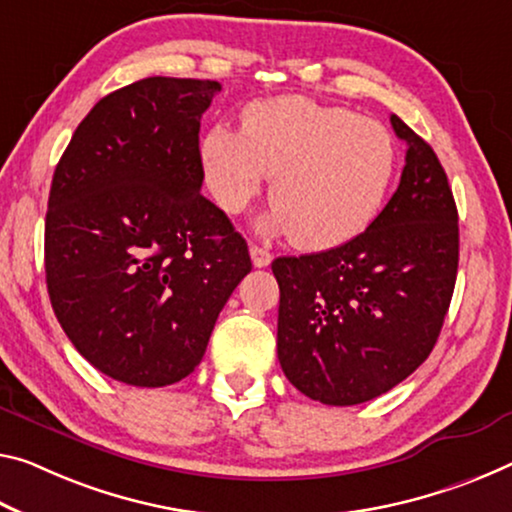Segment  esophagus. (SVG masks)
<instances>
[{
	"instance_id": "esophagus-1",
	"label": "esophagus",
	"mask_w": 512,
	"mask_h": 512,
	"mask_svg": "<svg viewBox=\"0 0 512 512\" xmlns=\"http://www.w3.org/2000/svg\"><path fill=\"white\" fill-rule=\"evenodd\" d=\"M250 257H253V266H257V269H264L273 262V255L262 246H250Z\"/></svg>"
}]
</instances>
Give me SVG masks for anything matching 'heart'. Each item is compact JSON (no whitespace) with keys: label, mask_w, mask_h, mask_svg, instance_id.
<instances>
[{"label":"heart","mask_w":512,"mask_h":512,"mask_svg":"<svg viewBox=\"0 0 512 512\" xmlns=\"http://www.w3.org/2000/svg\"><path fill=\"white\" fill-rule=\"evenodd\" d=\"M218 207L239 214L273 175L266 234L300 248L342 246L376 221L392 189L399 150L378 120L300 95L250 104L243 127L214 125L200 145Z\"/></svg>","instance_id":"heart-1"}]
</instances>
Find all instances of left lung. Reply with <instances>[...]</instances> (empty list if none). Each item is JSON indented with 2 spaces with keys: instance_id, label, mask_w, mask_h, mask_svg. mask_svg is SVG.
<instances>
[{
  "instance_id": "8db88e82",
  "label": "left lung",
  "mask_w": 512,
  "mask_h": 512,
  "mask_svg": "<svg viewBox=\"0 0 512 512\" xmlns=\"http://www.w3.org/2000/svg\"><path fill=\"white\" fill-rule=\"evenodd\" d=\"M408 145L399 189L360 237L314 255L278 257V360L298 392L358 405L415 371L440 337L458 273V209L421 136L392 116Z\"/></svg>"
}]
</instances>
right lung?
I'll return each mask as SVG.
<instances>
[{"label": "right lung", "mask_w": 512, "mask_h": 512, "mask_svg": "<svg viewBox=\"0 0 512 512\" xmlns=\"http://www.w3.org/2000/svg\"><path fill=\"white\" fill-rule=\"evenodd\" d=\"M218 81L148 77L102 97L56 164L47 291L72 346L109 378L189 376L253 269L246 239L200 193V118Z\"/></svg>", "instance_id": "right-lung-1"}]
</instances>
